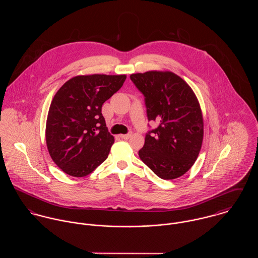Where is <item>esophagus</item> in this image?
<instances>
[{"label":"esophagus","instance_id":"1","mask_svg":"<svg viewBox=\"0 0 258 258\" xmlns=\"http://www.w3.org/2000/svg\"><path fill=\"white\" fill-rule=\"evenodd\" d=\"M131 133H129V134H122V135H120V138H122V139H124V140H127V139H129L130 137H131Z\"/></svg>","mask_w":258,"mask_h":258}]
</instances>
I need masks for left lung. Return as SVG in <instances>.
Wrapping results in <instances>:
<instances>
[{
    "label": "left lung",
    "instance_id": "1",
    "mask_svg": "<svg viewBox=\"0 0 258 258\" xmlns=\"http://www.w3.org/2000/svg\"><path fill=\"white\" fill-rule=\"evenodd\" d=\"M144 94L149 120L159 123L145 137L140 159L163 180L185 174L198 159L204 139L200 102L182 77L150 71L130 75Z\"/></svg>",
    "mask_w": 258,
    "mask_h": 258
}]
</instances>
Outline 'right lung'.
<instances>
[{
	"label": "right lung",
	"mask_w": 258,
	"mask_h": 258,
	"mask_svg": "<svg viewBox=\"0 0 258 258\" xmlns=\"http://www.w3.org/2000/svg\"><path fill=\"white\" fill-rule=\"evenodd\" d=\"M126 77L76 75L55 93L47 114L45 141L52 161L66 174L85 177L107 159L114 137L101 108Z\"/></svg>",
	"instance_id": "right-lung-1"
}]
</instances>
